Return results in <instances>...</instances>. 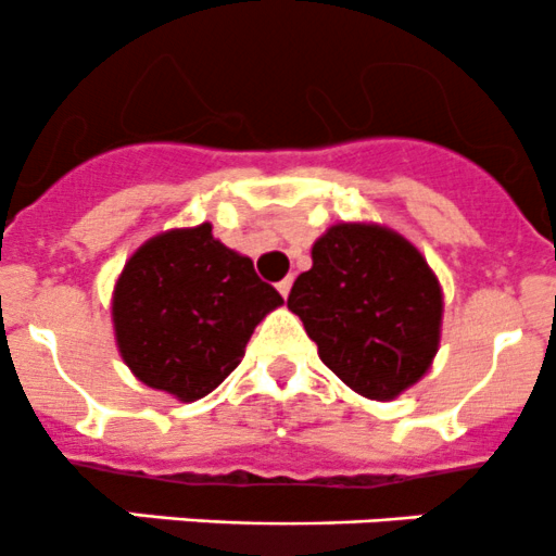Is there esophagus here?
Listing matches in <instances>:
<instances>
[{
  "instance_id": "1",
  "label": "esophagus",
  "mask_w": 556,
  "mask_h": 556,
  "mask_svg": "<svg viewBox=\"0 0 556 556\" xmlns=\"http://www.w3.org/2000/svg\"><path fill=\"white\" fill-rule=\"evenodd\" d=\"M291 283H294V278H283V280H280V283H278V291H280V296H283V300H286V296H289V291H291Z\"/></svg>"
}]
</instances>
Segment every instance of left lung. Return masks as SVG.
<instances>
[{
    "instance_id": "obj_1",
    "label": "left lung",
    "mask_w": 556,
    "mask_h": 556,
    "mask_svg": "<svg viewBox=\"0 0 556 556\" xmlns=\"http://www.w3.org/2000/svg\"><path fill=\"white\" fill-rule=\"evenodd\" d=\"M289 311L324 365L367 400H394L432 365L443 291L416 245L378 224H334L313 243Z\"/></svg>"
}]
</instances>
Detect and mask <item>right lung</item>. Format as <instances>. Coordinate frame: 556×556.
<instances>
[{
    "label": "right lung",
    "mask_w": 556,
    "mask_h": 556,
    "mask_svg": "<svg viewBox=\"0 0 556 556\" xmlns=\"http://www.w3.org/2000/svg\"><path fill=\"white\" fill-rule=\"evenodd\" d=\"M280 302L211 224L169 229L142 243L115 280V343L137 381L194 403L240 365L256 324Z\"/></svg>",
    "instance_id": "right-lung-1"
}]
</instances>
